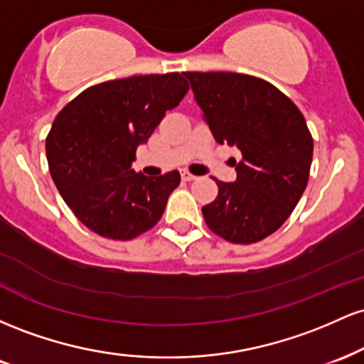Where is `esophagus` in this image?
<instances>
[{"label": "esophagus", "instance_id": "esophagus-1", "mask_svg": "<svg viewBox=\"0 0 364 364\" xmlns=\"http://www.w3.org/2000/svg\"><path fill=\"white\" fill-rule=\"evenodd\" d=\"M181 178H183V181H193V179H196L195 174L188 173V171H183V173H181Z\"/></svg>", "mask_w": 364, "mask_h": 364}]
</instances>
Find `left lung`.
<instances>
[{
  "label": "left lung",
  "mask_w": 364,
  "mask_h": 364,
  "mask_svg": "<svg viewBox=\"0 0 364 364\" xmlns=\"http://www.w3.org/2000/svg\"><path fill=\"white\" fill-rule=\"evenodd\" d=\"M217 144L236 145V181L202 207L210 231L236 245L270 236L298 205L310 176L313 139L301 111L272 83L232 72H186Z\"/></svg>",
  "instance_id": "obj_1"
}]
</instances>
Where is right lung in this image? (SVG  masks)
<instances>
[{"label":"right lung","mask_w":364,"mask_h":364,"mask_svg":"<svg viewBox=\"0 0 364 364\" xmlns=\"http://www.w3.org/2000/svg\"><path fill=\"white\" fill-rule=\"evenodd\" d=\"M188 89L179 73L119 78L89 87L56 116L46 139L49 171L66 205L95 235L133 240L164 214L179 173L149 178L132 162Z\"/></svg>","instance_id":"1"}]
</instances>
